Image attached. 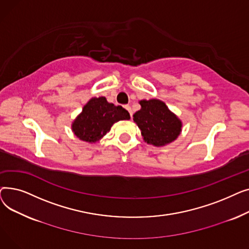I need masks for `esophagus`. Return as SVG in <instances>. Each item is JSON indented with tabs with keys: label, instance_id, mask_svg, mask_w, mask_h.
Instances as JSON below:
<instances>
[{
	"label": "esophagus",
	"instance_id": "obj_1",
	"mask_svg": "<svg viewBox=\"0 0 249 249\" xmlns=\"http://www.w3.org/2000/svg\"><path fill=\"white\" fill-rule=\"evenodd\" d=\"M124 108L129 112V114H130V116H131L132 117V111H131V107H130L129 106V105H125V106H124Z\"/></svg>",
	"mask_w": 249,
	"mask_h": 249
}]
</instances>
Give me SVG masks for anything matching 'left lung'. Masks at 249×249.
Masks as SVG:
<instances>
[{
	"label": "left lung",
	"instance_id": "obj_1",
	"mask_svg": "<svg viewBox=\"0 0 249 249\" xmlns=\"http://www.w3.org/2000/svg\"><path fill=\"white\" fill-rule=\"evenodd\" d=\"M139 103L141 109L133 115V120L145 142L162 146L177 139L180 133L181 122L163 102L152 99Z\"/></svg>",
	"mask_w": 249,
	"mask_h": 249
}]
</instances>
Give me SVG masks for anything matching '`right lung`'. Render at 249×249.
<instances>
[{"label":"right lung","mask_w":249,"mask_h":249,"mask_svg":"<svg viewBox=\"0 0 249 249\" xmlns=\"http://www.w3.org/2000/svg\"><path fill=\"white\" fill-rule=\"evenodd\" d=\"M128 119L130 114L123 107L108 103L105 97L93 98L72 123V131L83 141L96 142L110 131L115 122Z\"/></svg>","instance_id":"right-lung-1"}]
</instances>
